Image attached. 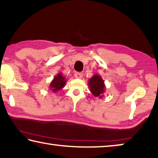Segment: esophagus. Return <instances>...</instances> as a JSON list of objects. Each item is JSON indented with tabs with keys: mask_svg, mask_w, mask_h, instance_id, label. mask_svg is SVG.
<instances>
[{
	"mask_svg": "<svg viewBox=\"0 0 158 158\" xmlns=\"http://www.w3.org/2000/svg\"><path fill=\"white\" fill-rule=\"evenodd\" d=\"M74 77L77 79H81L82 78V77H83V74L81 72H76L74 74Z\"/></svg>",
	"mask_w": 158,
	"mask_h": 158,
	"instance_id": "34e87169",
	"label": "esophagus"
}]
</instances>
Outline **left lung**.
<instances>
[{
	"label": "left lung",
	"instance_id": "obj_1",
	"mask_svg": "<svg viewBox=\"0 0 158 158\" xmlns=\"http://www.w3.org/2000/svg\"><path fill=\"white\" fill-rule=\"evenodd\" d=\"M91 94L96 97L102 98L105 92L106 86L104 81L99 74H94L88 81Z\"/></svg>",
	"mask_w": 158,
	"mask_h": 158
}]
</instances>
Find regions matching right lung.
<instances>
[{"instance_id":"1","label":"right lung","mask_w":158,"mask_h":158,"mask_svg":"<svg viewBox=\"0 0 158 158\" xmlns=\"http://www.w3.org/2000/svg\"><path fill=\"white\" fill-rule=\"evenodd\" d=\"M67 80V79H66V77H64V75L63 74V73H58V74L54 77L52 81L50 82V84H49V90L52 91V92L54 93L58 92L59 91L61 90V89L65 86Z\"/></svg>"}]
</instances>
